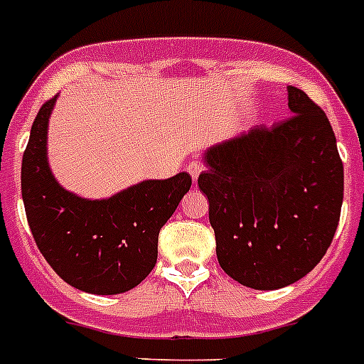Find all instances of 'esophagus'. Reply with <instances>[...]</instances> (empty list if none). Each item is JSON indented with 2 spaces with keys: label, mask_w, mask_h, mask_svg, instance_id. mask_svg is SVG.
I'll return each instance as SVG.
<instances>
[{
  "label": "esophagus",
  "mask_w": 364,
  "mask_h": 364,
  "mask_svg": "<svg viewBox=\"0 0 364 364\" xmlns=\"http://www.w3.org/2000/svg\"><path fill=\"white\" fill-rule=\"evenodd\" d=\"M186 170H188V173H191V176H192V179H194V181H198V178H200V173L203 172V166H201L200 163H196V161H194V163L188 164V168H186Z\"/></svg>",
  "instance_id": "1"
}]
</instances>
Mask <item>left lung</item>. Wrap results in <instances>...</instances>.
Segmentation results:
<instances>
[{
  "instance_id": "1",
  "label": "left lung",
  "mask_w": 364,
  "mask_h": 364,
  "mask_svg": "<svg viewBox=\"0 0 364 364\" xmlns=\"http://www.w3.org/2000/svg\"><path fill=\"white\" fill-rule=\"evenodd\" d=\"M287 95L291 117L210 146L198 178L221 269L260 291L314 269L343 207V161L326 113L302 90Z\"/></svg>"
}]
</instances>
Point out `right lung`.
<instances>
[{
  "label": "right lung",
  "mask_w": 364,
  "mask_h": 364,
  "mask_svg": "<svg viewBox=\"0 0 364 364\" xmlns=\"http://www.w3.org/2000/svg\"><path fill=\"white\" fill-rule=\"evenodd\" d=\"M47 100L31 128L21 161V196L38 249L62 280L93 295L134 289L157 262L161 227L191 191L186 172L146 179L106 200L65 191L47 161V128L55 107Z\"/></svg>",
  "instance_id": "add662e5"
}]
</instances>
